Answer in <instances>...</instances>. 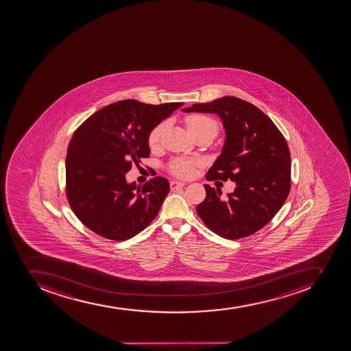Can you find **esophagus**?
<instances>
[{"label":"esophagus","instance_id":"esophagus-1","mask_svg":"<svg viewBox=\"0 0 351 351\" xmlns=\"http://www.w3.org/2000/svg\"><path fill=\"white\" fill-rule=\"evenodd\" d=\"M185 185V183L183 182H178V180H171V189H178L180 187H183Z\"/></svg>","mask_w":351,"mask_h":351}]
</instances>
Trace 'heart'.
Masks as SVG:
<instances>
[{
	"label": "heart",
	"instance_id": "obj_1",
	"mask_svg": "<svg viewBox=\"0 0 351 351\" xmlns=\"http://www.w3.org/2000/svg\"><path fill=\"white\" fill-rule=\"evenodd\" d=\"M185 123H186L187 129H189L191 134H197V132H202V131L211 132L213 134H217V122L210 115L191 114L185 119ZM165 128H166V123L162 122V123L157 124L150 131L149 136H148V143H149L150 147H155L159 143V139H160V136L164 132ZM199 165V160L177 158L174 159L169 165V171L175 176L187 178V177H191L194 174V171Z\"/></svg>",
	"mask_w": 351,
	"mask_h": 351
}]
</instances>
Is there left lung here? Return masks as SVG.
<instances>
[{"mask_svg":"<svg viewBox=\"0 0 351 351\" xmlns=\"http://www.w3.org/2000/svg\"><path fill=\"white\" fill-rule=\"evenodd\" d=\"M183 112L215 113L226 141L206 180L236 182L226 199L205 184L206 197L197 215L217 236L234 240L252 236L280 210L291 189V154L285 138L264 112L236 97L197 103Z\"/></svg>","mask_w":351,"mask_h":351,"instance_id":"obj_1","label":"left lung"}]
</instances>
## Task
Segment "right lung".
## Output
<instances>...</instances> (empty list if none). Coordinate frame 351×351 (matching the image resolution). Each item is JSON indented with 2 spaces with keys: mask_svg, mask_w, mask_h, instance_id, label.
I'll list each match as a JSON object with an SVG mask.
<instances>
[{
  "mask_svg": "<svg viewBox=\"0 0 351 351\" xmlns=\"http://www.w3.org/2000/svg\"><path fill=\"white\" fill-rule=\"evenodd\" d=\"M184 103H112L76 129L66 156V195L78 220L106 239H130L158 215L169 183L154 177L128 184L132 164L150 155L148 136Z\"/></svg>",
  "mask_w": 351,
  "mask_h": 351,
  "instance_id": "right-lung-1",
  "label": "right lung"
}]
</instances>
